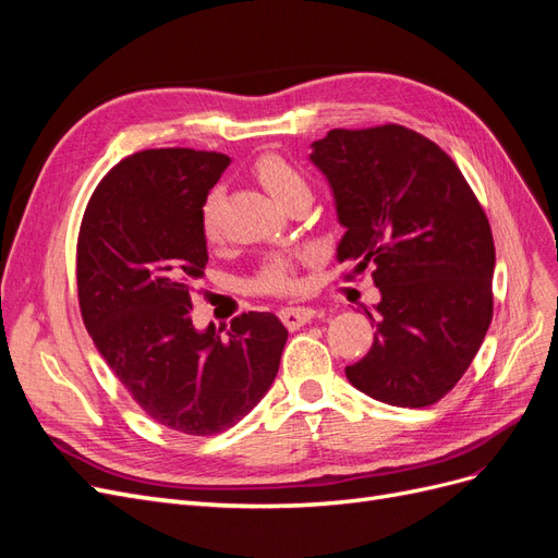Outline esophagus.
I'll use <instances>...</instances> for the list:
<instances>
[{"label": "esophagus", "mask_w": 558, "mask_h": 558, "mask_svg": "<svg viewBox=\"0 0 558 558\" xmlns=\"http://www.w3.org/2000/svg\"><path fill=\"white\" fill-rule=\"evenodd\" d=\"M314 314L316 312L312 307H283L279 312V318L283 320L286 328L298 330V328H302L305 324H310V320L314 318Z\"/></svg>", "instance_id": "34e87169"}]
</instances>
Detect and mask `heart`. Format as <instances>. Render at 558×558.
Returning <instances> with one entry per match:
<instances>
[{"mask_svg":"<svg viewBox=\"0 0 558 558\" xmlns=\"http://www.w3.org/2000/svg\"><path fill=\"white\" fill-rule=\"evenodd\" d=\"M253 174L260 181L263 189L272 195L279 205L300 191H310V183L293 162L277 154H265L253 162ZM218 202L221 191L214 189L205 202H202V232L207 240L216 238L218 228ZM253 289L265 295H283L295 289V256L291 253H272L260 265L253 277Z\"/></svg>","mask_w":558,"mask_h":558,"instance_id":"b5f03b06","label":"heart"}]
</instances>
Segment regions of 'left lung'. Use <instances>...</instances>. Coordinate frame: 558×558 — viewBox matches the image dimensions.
Masks as SVG:
<instances>
[{
	"label": "left lung",
	"mask_w": 558,
	"mask_h": 558,
	"mask_svg": "<svg viewBox=\"0 0 558 558\" xmlns=\"http://www.w3.org/2000/svg\"><path fill=\"white\" fill-rule=\"evenodd\" d=\"M310 160L347 232L337 260L373 267L377 332L347 379L396 408H428L456 386L494 316L488 218L456 162L402 125L330 130Z\"/></svg>",
	"instance_id": "1"
}]
</instances>
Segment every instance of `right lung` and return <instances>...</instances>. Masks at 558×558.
<instances>
[{
  "label": "right lung",
  "mask_w": 558,
  "mask_h": 558,
  "mask_svg": "<svg viewBox=\"0 0 558 558\" xmlns=\"http://www.w3.org/2000/svg\"><path fill=\"white\" fill-rule=\"evenodd\" d=\"M230 158L148 148L99 181L83 214L76 283L83 324L132 400L158 424L216 435L272 386L289 330L269 312L195 330L191 286L205 277L202 202Z\"/></svg>",
  "instance_id": "1"
}]
</instances>
